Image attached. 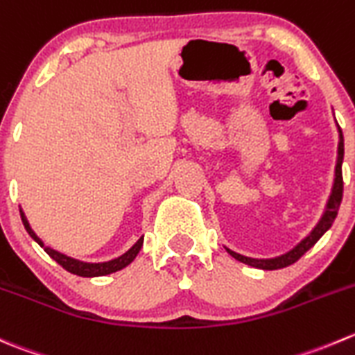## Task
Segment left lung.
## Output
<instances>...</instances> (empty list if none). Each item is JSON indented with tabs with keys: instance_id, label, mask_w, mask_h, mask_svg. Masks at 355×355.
I'll list each match as a JSON object with an SVG mask.
<instances>
[{
	"instance_id": "left-lung-1",
	"label": "left lung",
	"mask_w": 355,
	"mask_h": 355,
	"mask_svg": "<svg viewBox=\"0 0 355 355\" xmlns=\"http://www.w3.org/2000/svg\"><path fill=\"white\" fill-rule=\"evenodd\" d=\"M336 121V119H335ZM336 130H338V150H336V164H335V178H333V187L331 192H329V198L326 201L324 211H322L321 218L319 222L312 227L311 232L300 241V243L295 244L290 251L283 254H277V257L272 258H251L246 257V254H241L232 251L230 248H225L227 253L230 254L236 260L243 261V263L250 265V267H254V269H261V270H276V269H283V267H288V265L295 263L305 251L311 250L319 239H321L322 234L333 225L336 218V213H338L340 202H342V194H343V180H342V163H343V133L340 130L338 123H336Z\"/></svg>"
}]
</instances>
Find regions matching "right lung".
<instances>
[{
    "label": "right lung",
    "mask_w": 355,
    "mask_h": 355,
    "mask_svg": "<svg viewBox=\"0 0 355 355\" xmlns=\"http://www.w3.org/2000/svg\"><path fill=\"white\" fill-rule=\"evenodd\" d=\"M20 216H22V223L24 227H26L27 232H29V236L33 237V239L36 241V243L40 244V246L43 248V250L46 251V253L50 254L58 265H62V267H64L65 270H69L71 274H76V276H81V277H98V276H107V274L118 272V270L125 269V267H128V265L135 260L137 254L140 253V250H142L144 246V236H140V239L137 241V243L133 244L126 253L119 254L118 258H112V260H107V261H83V260H78V258L69 257V254L62 253V251L53 250L51 246H46V244L43 243V239L37 237V234L33 230V227H31L29 220H27L26 213L22 211V208H20Z\"/></svg>",
    "instance_id": "obj_1"
}]
</instances>
